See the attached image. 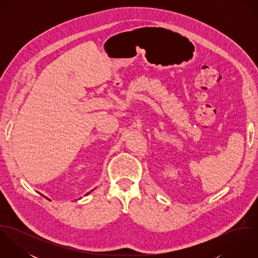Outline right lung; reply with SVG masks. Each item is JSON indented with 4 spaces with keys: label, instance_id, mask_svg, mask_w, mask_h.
Segmentation results:
<instances>
[{
    "label": "right lung",
    "instance_id": "right-lung-1",
    "mask_svg": "<svg viewBox=\"0 0 258 258\" xmlns=\"http://www.w3.org/2000/svg\"><path fill=\"white\" fill-rule=\"evenodd\" d=\"M89 192H90V191H89ZM89 192H87V194H86V195H88V194H89Z\"/></svg>",
    "mask_w": 258,
    "mask_h": 258
}]
</instances>
